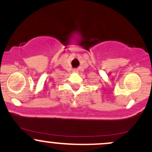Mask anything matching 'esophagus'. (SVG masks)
<instances>
[{"label":"esophagus","mask_w":152,"mask_h":152,"mask_svg":"<svg viewBox=\"0 0 152 152\" xmlns=\"http://www.w3.org/2000/svg\"><path fill=\"white\" fill-rule=\"evenodd\" d=\"M73 73H77L78 72H79V70H78L77 69H73Z\"/></svg>","instance_id":"obj_1"}]
</instances>
